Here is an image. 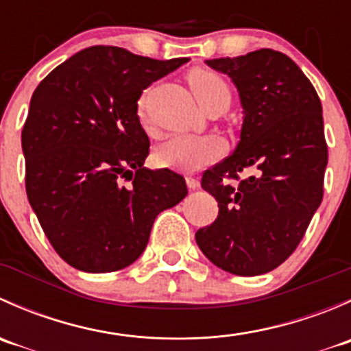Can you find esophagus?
I'll return each instance as SVG.
<instances>
[{
    "label": "esophagus",
    "mask_w": 351,
    "mask_h": 351,
    "mask_svg": "<svg viewBox=\"0 0 351 351\" xmlns=\"http://www.w3.org/2000/svg\"><path fill=\"white\" fill-rule=\"evenodd\" d=\"M185 182H186V186H189L190 190H197L198 186H200V182H198V178H193V176H186Z\"/></svg>",
    "instance_id": "esophagus-1"
}]
</instances>
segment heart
<instances>
[{
  "label": "heart",
  "instance_id": "b5f03b06",
  "mask_svg": "<svg viewBox=\"0 0 351 351\" xmlns=\"http://www.w3.org/2000/svg\"><path fill=\"white\" fill-rule=\"evenodd\" d=\"M197 101L205 105L217 98H229V88L219 74L208 69H192L186 76ZM139 115L144 119V101L139 104ZM222 153V144L214 136H192L182 134L173 136L154 151V161L159 168L175 169L182 173H192L210 165Z\"/></svg>",
  "mask_w": 351,
  "mask_h": 351
}]
</instances>
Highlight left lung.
<instances>
[{"label":"left lung","instance_id":"1","mask_svg":"<svg viewBox=\"0 0 351 351\" xmlns=\"http://www.w3.org/2000/svg\"><path fill=\"white\" fill-rule=\"evenodd\" d=\"M205 64L238 88L243 127L234 153L202 176L219 215L198 229L197 244L229 274H268L293 253L323 200L321 100L300 67L274 49Z\"/></svg>","mask_w":351,"mask_h":351}]
</instances>
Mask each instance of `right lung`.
<instances>
[{
  "instance_id": "1",
  "label": "right lung",
  "mask_w": 351,
  "mask_h": 351,
  "mask_svg": "<svg viewBox=\"0 0 351 351\" xmlns=\"http://www.w3.org/2000/svg\"><path fill=\"white\" fill-rule=\"evenodd\" d=\"M185 62L95 45L35 88L22 130L25 186L45 236L71 267L105 274L132 265L159 212L189 193L178 173L143 166L149 139L137 115L143 90Z\"/></svg>"
}]
</instances>
